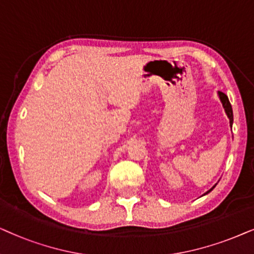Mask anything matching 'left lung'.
I'll use <instances>...</instances> for the list:
<instances>
[{"mask_svg":"<svg viewBox=\"0 0 254 254\" xmlns=\"http://www.w3.org/2000/svg\"><path fill=\"white\" fill-rule=\"evenodd\" d=\"M218 95H219V99H221V101H222L223 107H224L225 113H226V115H228V117H229V120H230V124H231V127H232V122H233V113H232V107H231V104H230V101H229V99H228V96H226L224 93L218 92ZM214 188H215V186L210 189V190L205 192V194H208V192H210Z\"/></svg>","mask_w":254,"mask_h":254,"instance_id":"1","label":"left lung"}]
</instances>
